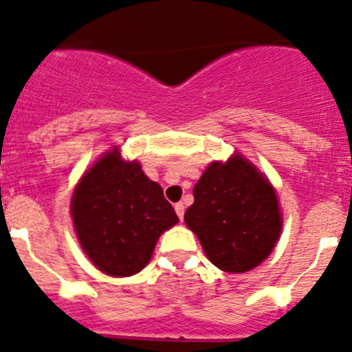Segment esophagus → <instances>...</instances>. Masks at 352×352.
Returning <instances> with one entry per match:
<instances>
[{
    "mask_svg": "<svg viewBox=\"0 0 352 352\" xmlns=\"http://www.w3.org/2000/svg\"><path fill=\"white\" fill-rule=\"evenodd\" d=\"M175 212H177V215H179L180 221H182L184 212H186V206H184V203H175Z\"/></svg>",
    "mask_w": 352,
    "mask_h": 352,
    "instance_id": "obj_1",
    "label": "esophagus"
}]
</instances>
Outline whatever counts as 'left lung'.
Segmentation results:
<instances>
[{
	"label": "left lung",
	"instance_id": "left-lung-1",
	"mask_svg": "<svg viewBox=\"0 0 352 352\" xmlns=\"http://www.w3.org/2000/svg\"><path fill=\"white\" fill-rule=\"evenodd\" d=\"M192 195L184 221L213 265L246 272L269 257L283 226L280 203L267 177L246 157L210 163Z\"/></svg>",
	"mask_w": 352,
	"mask_h": 352
}]
</instances>
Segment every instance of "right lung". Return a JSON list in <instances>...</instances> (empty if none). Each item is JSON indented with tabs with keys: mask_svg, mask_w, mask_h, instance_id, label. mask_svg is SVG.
Here are the masks:
<instances>
[{
	"mask_svg": "<svg viewBox=\"0 0 352 352\" xmlns=\"http://www.w3.org/2000/svg\"><path fill=\"white\" fill-rule=\"evenodd\" d=\"M78 239L94 265L109 276H131L151 261L156 241L179 222L160 184L118 147L81 177L71 199Z\"/></svg>",
	"mask_w": 352,
	"mask_h": 352,
	"instance_id": "add662e5",
	"label": "right lung"
}]
</instances>
